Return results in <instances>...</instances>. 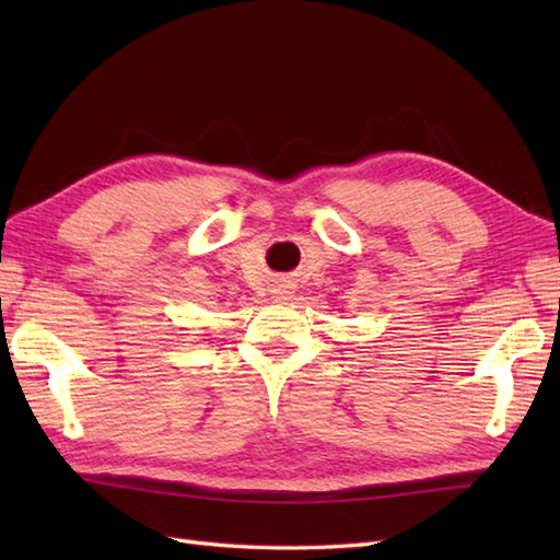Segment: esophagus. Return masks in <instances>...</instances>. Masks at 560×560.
<instances>
[{"mask_svg":"<svg viewBox=\"0 0 560 560\" xmlns=\"http://www.w3.org/2000/svg\"><path fill=\"white\" fill-rule=\"evenodd\" d=\"M277 293H279V299H287V295H289L287 287H281V289H277Z\"/></svg>","mask_w":560,"mask_h":560,"instance_id":"34e87169","label":"esophagus"}]
</instances>
